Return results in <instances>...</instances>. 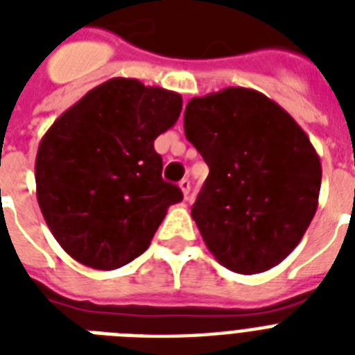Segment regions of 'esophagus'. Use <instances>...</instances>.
<instances>
[{"label":"esophagus","mask_w":355,"mask_h":355,"mask_svg":"<svg viewBox=\"0 0 355 355\" xmlns=\"http://www.w3.org/2000/svg\"><path fill=\"white\" fill-rule=\"evenodd\" d=\"M178 188L182 189L184 197H186V199H188V195H189V188H191V184H189V180H188V178H184V180H180V182H178Z\"/></svg>","instance_id":"34e87169"}]
</instances>
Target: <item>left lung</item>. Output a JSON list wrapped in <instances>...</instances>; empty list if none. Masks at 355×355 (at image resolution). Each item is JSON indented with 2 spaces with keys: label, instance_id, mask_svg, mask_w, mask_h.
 <instances>
[{
  "label": "left lung",
  "instance_id": "left-lung-1",
  "mask_svg": "<svg viewBox=\"0 0 355 355\" xmlns=\"http://www.w3.org/2000/svg\"><path fill=\"white\" fill-rule=\"evenodd\" d=\"M184 130L210 167L191 208L208 250L239 275L284 261L319 206L322 167L308 134L278 103L241 86L193 97Z\"/></svg>",
  "mask_w": 355,
  "mask_h": 355
}]
</instances>
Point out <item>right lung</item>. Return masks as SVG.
I'll list each match as a JSON object with an SVG mask.
<instances>
[{
	"label": "right lung",
	"mask_w": 355,
	"mask_h": 355,
	"mask_svg": "<svg viewBox=\"0 0 355 355\" xmlns=\"http://www.w3.org/2000/svg\"><path fill=\"white\" fill-rule=\"evenodd\" d=\"M182 97L138 79L96 86L44 134L36 199L47 227L79 263L119 269L150 245L167 208L182 200L162 180L155 139L177 123Z\"/></svg>",
	"instance_id": "1"
}]
</instances>
